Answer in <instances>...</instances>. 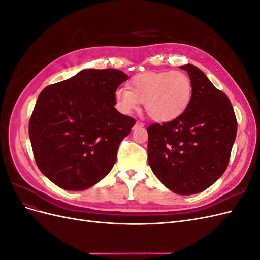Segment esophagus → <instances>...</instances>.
Instances as JSON below:
<instances>
[{"mask_svg":"<svg viewBox=\"0 0 260 260\" xmlns=\"http://www.w3.org/2000/svg\"><path fill=\"white\" fill-rule=\"evenodd\" d=\"M137 127L143 128V127H144V123H143V122H140V121H137V122H136V128H137Z\"/></svg>","mask_w":260,"mask_h":260,"instance_id":"34e87169","label":"esophagus"}]
</instances>
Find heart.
Masks as SVG:
<instances>
[{
  "label": "heart",
  "mask_w": 260,
  "mask_h": 260,
  "mask_svg": "<svg viewBox=\"0 0 260 260\" xmlns=\"http://www.w3.org/2000/svg\"><path fill=\"white\" fill-rule=\"evenodd\" d=\"M128 88L115 92L118 111L131 114L143 103L147 115L160 123L171 122L182 116L193 95L190 77L178 70L139 74L131 78Z\"/></svg>",
  "instance_id": "b5f03b06"
}]
</instances>
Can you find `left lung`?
<instances>
[{
  "label": "left lung",
  "mask_w": 260,
  "mask_h": 260,
  "mask_svg": "<svg viewBox=\"0 0 260 260\" xmlns=\"http://www.w3.org/2000/svg\"><path fill=\"white\" fill-rule=\"evenodd\" d=\"M190 77L193 95L182 116L147 128V159L154 175L176 194L206 190L223 175L237 137L230 100L200 68L180 66Z\"/></svg>",
  "instance_id": "8db88e82"
}]
</instances>
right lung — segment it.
<instances>
[{
  "mask_svg": "<svg viewBox=\"0 0 260 260\" xmlns=\"http://www.w3.org/2000/svg\"><path fill=\"white\" fill-rule=\"evenodd\" d=\"M125 80L117 69H83L40 93L29 137L39 169L54 184L82 191L112 170L136 123L115 108V92Z\"/></svg>",
  "mask_w": 260,
  "mask_h": 260,
  "instance_id": "obj_1",
  "label": "right lung"
}]
</instances>
